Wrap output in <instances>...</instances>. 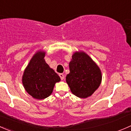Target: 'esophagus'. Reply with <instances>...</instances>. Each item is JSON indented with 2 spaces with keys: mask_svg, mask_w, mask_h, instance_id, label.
<instances>
[{
  "mask_svg": "<svg viewBox=\"0 0 131 131\" xmlns=\"http://www.w3.org/2000/svg\"><path fill=\"white\" fill-rule=\"evenodd\" d=\"M59 76H60V79H61V80H63V79H64V75L62 73L59 74Z\"/></svg>",
  "mask_w": 131,
  "mask_h": 131,
  "instance_id": "esophagus-1",
  "label": "esophagus"
}]
</instances>
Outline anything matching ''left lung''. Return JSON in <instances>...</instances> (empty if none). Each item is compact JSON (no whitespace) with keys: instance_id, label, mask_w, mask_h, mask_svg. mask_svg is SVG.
I'll return each instance as SVG.
<instances>
[{"instance_id":"8db88e82","label":"left lung","mask_w":131,"mask_h":131,"mask_svg":"<svg viewBox=\"0 0 131 131\" xmlns=\"http://www.w3.org/2000/svg\"><path fill=\"white\" fill-rule=\"evenodd\" d=\"M69 66L70 72L66 80L72 94L82 98L92 95L102 83L98 66L83 51L75 52Z\"/></svg>"}]
</instances>
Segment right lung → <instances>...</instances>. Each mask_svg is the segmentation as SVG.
Returning <instances> with one entry per match:
<instances>
[{
	"mask_svg": "<svg viewBox=\"0 0 131 131\" xmlns=\"http://www.w3.org/2000/svg\"><path fill=\"white\" fill-rule=\"evenodd\" d=\"M45 52L37 51L26 66L22 77L23 85L26 92L33 98L43 100L52 93L60 77L46 63Z\"/></svg>",
	"mask_w": 131,
	"mask_h": 131,
	"instance_id": "right-lung-1",
	"label": "right lung"
}]
</instances>
